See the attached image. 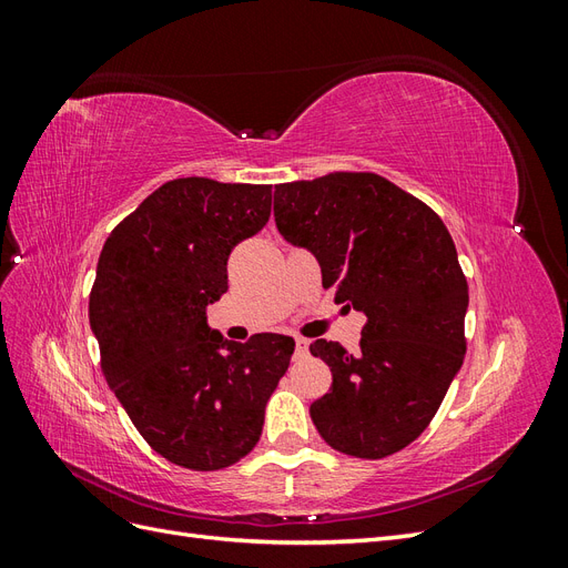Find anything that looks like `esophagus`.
Segmentation results:
<instances>
[{
    "label": "esophagus",
    "instance_id": "esophagus-1",
    "mask_svg": "<svg viewBox=\"0 0 568 568\" xmlns=\"http://www.w3.org/2000/svg\"><path fill=\"white\" fill-rule=\"evenodd\" d=\"M307 348H311V343H307L305 338H296V355H298V357L307 355Z\"/></svg>",
    "mask_w": 568,
    "mask_h": 568
}]
</instances>
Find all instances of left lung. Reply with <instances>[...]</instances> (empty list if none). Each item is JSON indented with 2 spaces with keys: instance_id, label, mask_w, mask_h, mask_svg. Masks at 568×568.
<instances>
[{
  "instance_id": "1",
  "label": "left lung",
  "mask_w": 568,
  "mask_h": 568,
  "mask_svg": "<svg viewBox=\"0 0 568 568\" xmlns=\"http://www.w3.org/2000/svg\"><path fill=\"white\" fill-rule=\"evenodd\" d=\"M274 222L317 257L322 286L367 317L355 355L313 341L332 369L329 393L311 405L320 436L363 459L403 450L434 419L467 351L469 286L448 227L374 173L274 186Z\"/></svg>"
}]
</instances>
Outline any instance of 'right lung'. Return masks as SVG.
<instances>
[{
  "mask_svg": "<svg viewBox=\"0 0 568 568\" xmlns=\"http://www.w3.org/2000/svg\"><path fill=\"white\" fill-rule=\"evenodd\" d=\"M270 184L180 178L146 196L106 239L90 296L106 384L144 440L194 471L232 467L261 440L265 405L294 338L246 343L209 326L227 257L270 220Z\"/></svg>",
  "mask_w": 568,
  "mask_h": 568,
  "instance_id": "right-lung-1",
  "label": "right lung"
}]
</instances>
